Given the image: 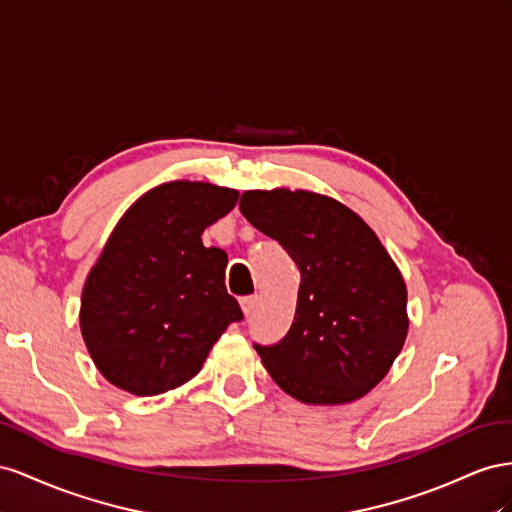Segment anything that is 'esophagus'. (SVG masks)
<instances>
[{
	"label": "esophagus",
	"instance_id": "esophagus-1",
	"mask_svg": "<svg viewBox=\"0 0 512 512\" xmlns=\"http://www.w3.org/2000/svg\"><path fill=\"white\" fill-rule=\"evenodd\" d=\"M240 306H242V313L248 317V315L255 311L257 296H244V298H240Z\"/></svg>",
	"mask_w": 512,
	"mask_h": 512
}]
</instances>
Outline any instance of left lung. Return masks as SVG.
<instances>
[{
    "label": "left lung",
    "instance_id": "obj_1",
    "mask_svg": "<svg viewBox=\"0 0 512 512\" xmlns=\"http://www.w3.org/2000/svg\"><path fill=\"white\" fill-rule=\"evenodd\" d=\"M240 212L300 270L294 324L276 345H255L270 377L309 405L362 399L410 328L407 287L384 244L341 201L302 188L246 191Z\"/></svg>",
    "mask_w": 512,
    "mask_h": 512
}]
</instances>
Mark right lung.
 <instances>
[{"instance_id": "obj_1", "label": "right lung", "mask_w": 512, "mask_h": 512, "mask_svg": "<svg viewBox=\"0 0 512 512\" xmlns=\"http://www.w3.org/2000/svg\"><path fill=\"white\" fill-rule=\"evenodd\" d=\"M238 197L210 182H165L113 227L79 311L87 352L109 384L137 397L180 388L242 319L225 287L227 253L201 240Z\"/></svg>"}]
</instances>
